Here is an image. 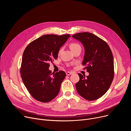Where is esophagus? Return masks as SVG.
I'll return each mask as SVG.
<instances>
[{
  "instance_id": "1",
  "label": "esophagus",
  "mask_w": 131,
  "mask_h": 131,
  "mask_svg": "<svg viewBox=\"0 0 131 131\" xmlns=\"http://www.w3.org/2000/svg\"><path fill=\"white\" fill-rule=\"evenodd\" d=\"M66 74L67 75H70L72 74L73 73H72V72H66Z\"/></svg>"
}]
</instances>
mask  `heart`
Instances as JSON below:
<instances>
[{
    "instance_id": "1",
    "label": "heart",
    "mask_w": 131,
    "mask_h": 131,
    "mask_svg": "<svg viewBox=\"0 0 131 131\" xmlns=\"http://www.w3.org/2000/svg\"><path fill=\"white\" fill-rule=\"evenodd\" d=\"M79 47H80V46L78 43H74V42L71 43L70 45V48L72 51H73L74 50L76 49L77 48H78Z\"/></svg>"
}]
</instances>
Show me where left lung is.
<instances>
[{
  "label": "left lung",
  "mask_w": 131,
  "mask_h": 131,
  "mask_svg": "<svg viewBox=\"0 0 131 131\" xmlns=\"http://www.w3.org/2000/svg\"><path fill=\"white\" fill-rule=\"evenodd\" d=\"M72 37L83 44L85 54L82 65L89 73H79L80 80L75 84L78 93L86 100H97L111 86L114 77V58L111 48L101 38L89 32L74 34Z\"/></svg>",
  "instance_id": "obj_1"
}]
</instances>
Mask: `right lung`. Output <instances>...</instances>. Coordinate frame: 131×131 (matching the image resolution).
Here are the masks:
<instances>
[{
  "label": "right lung",
  "instance_id": "1",
  "mask_svg": "<svg viewBox=\"0 0 131 131\" xmlns=\"http://www.w3.org/2000/svg\"><path fill=\"white\" fill-rule=\"evenodd\" d=\"M70 34H46L34 40L25 49L20 68V77L27 90L36 100L48 102L58 95L65 72L51 73L49 62L57 59L60 48Z\"/></svg>",
  "mask_w": 131,
  "mask_h": 131
}]
</instances>
